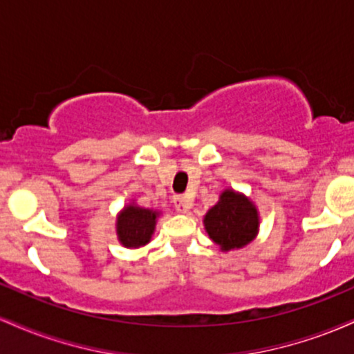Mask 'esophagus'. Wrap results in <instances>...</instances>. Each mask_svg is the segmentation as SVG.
<instances>
[{
	"label": "esophagus",
	"instance_id": "1",
	"mask_svg": "<svg viewBox=\"0 0 354 354\" xmlns=\"http://www.w3.org/2000/svg\"><path fill=\"white\" fill-rule=\"evenodd\" d=\"M173 203H174V208H176L180 213H186V211H189L191 206H193V203L188 196H183V194H176V196L173 198Z\"/></svg>",
	"mask_w": 354,
	"mask_h": 354
}]
</instances>
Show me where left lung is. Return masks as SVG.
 Instances as JSON below:
<instances>
[{
  "label": "left lung",
  "mask_w": 354,
  "mask_h": 354,
  "mask_svg": "<svg viewBox=\"0 0 354 354\" xmlns=\"http://www.w3.org/2000/svg\"><path fill=\"white\" fill-rule=\"evenodd\" d=\"M203 223L221 251H231L253 241L258 234L259 216L250 198L233 189H225L216 205L205 214Z\"/></svg>",
  "instance_id": "1"
}]
</instances>
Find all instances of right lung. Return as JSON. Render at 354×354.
I'll list each match as a JSON object with an SVG mask.
<instances>
[{
  "instance_id": "add662e5",
  "label": "right lung",
  "mask_w": 354,
  "mask_h": 354,
  "mask_svg": "<svg viewBox=\"0 0 354 354\" xmlns=\"http://www.w3.org/2000/svg\"><path fill=\"white\" fill-rule=\"evenodd\" d=\"M160 211L141 208L135 203L124 206L116 221V234L124 248H140L149 243Z\"/></svg>"
}]
</instances>
